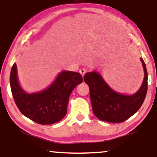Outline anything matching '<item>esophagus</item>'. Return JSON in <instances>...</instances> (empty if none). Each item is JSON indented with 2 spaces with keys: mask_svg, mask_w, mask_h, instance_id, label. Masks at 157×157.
Instances as JSON below:
<instances>
[{
  "mask_svg": "<svg viewBox=\"0 0 157 157\" xmlns=\"http://www.w3.org/2000/svg\"><path fill=\"white\" fill-rule=\"evenodd\" d=\"M88 71L87 69H86V68H81V69L79 70V73H80L81 76H82L83 77V76H84L86 73Z\"/></svg>",
  "mask_w": 157,
  "mask_h": 157,
  "instance_id": "34e87169",
  "label": "esophagus"
}]
</instances>
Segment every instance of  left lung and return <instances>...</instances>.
<instances>
[{"label": "left lung", "mask_w": 157, "mask_h": 157, "mask_svg": "<svg viewBox=\"0 0 157 157\" xmlns=\"http://www.w3.org/2000/svg\"><path fill=\"white\" fill-rule=\"evenodd\" d=\"M144 77L140 89L134 94L118 93L111 89L96 71L88 72L83 79L89 86L93 112L98 119L111 123H121L130 118L140 109L145 99L148 87L146 64L140 58Z\"/></svg>", "instance_id": "left-lung-1"}]
</instances>
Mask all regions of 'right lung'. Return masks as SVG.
I'll use <instances>...</instances> for the list:
<instances>
[{
	"label": "right lung",
	"mask_w": 157,
	"mask_h": 157,
	"mask_svg": "<svg viewBox=\"0 0 157 157\" xmlns=\"http://www.w3.org/2000/svg\"><path fill=\"white\" fill-rule=\"evenodd\" d=\"M82 81L79 73L62 71L49 86L27 93L19 83L16 63L10 75V89L17 107L25 117L44 125L55 124L65 117L70 94Z\"/></svg>",
	"instance_id": "obj_1"
}]
</instances>
